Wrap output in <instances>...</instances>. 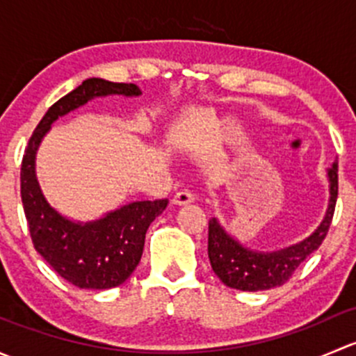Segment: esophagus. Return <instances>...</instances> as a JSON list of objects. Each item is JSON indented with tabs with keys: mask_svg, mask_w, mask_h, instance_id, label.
<instances>
[{
	"mask_svg": "<svg viewBox=\"0 0 356 356\" xmlns=\"http://www.w3.org/2000/svg\"><path fill=\"white\" fill-rule=\"evenodd\" d=\"M193 201H195V195H193L191 191H188V189L177 191L174 195V198H172V203L174 204H188V203H193Z\"/></svg>",
	"mask_w": 356,
	"mask_h": 356,
	"instance_id": "34e87169",
	"label": "esophagus"
}]
</instances>
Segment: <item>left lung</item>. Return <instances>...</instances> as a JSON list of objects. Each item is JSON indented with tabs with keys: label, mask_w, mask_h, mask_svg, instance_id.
Listing matches in <instances>:
<instances>
[{
	"label": "left lung",
	"mask_w": 356,
	"mask_h": 356,
	"mask_svg": "<svg viewBox=\"0 0 356 356\" xmlns=\"http://www.w3.org/2000/svg\"><path fill=\"white\" fill-rule=\"evenodd\" d=\"M329 204L318 227L303 241L275 251L251 250L229 234L218 218L208 222V258L215 275L239 291H264L282 286L293 272L322 245L331 225L337 200V161L327 170Z\"/></svg>",
	"instance_id": "1"
}]
</instances>
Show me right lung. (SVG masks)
<instances>
[{"label": "right lung", "instance_id": "1", "mask_svg": "<svg viewBox=\"0 0 356 356\" xmlns=\"http://www.w3.org/2000/svg\"><path fill=\"white\" fill-rule=\"evenodd\" d=\"M141 96L136 84L86 79L55 103L35 127L20 168V195L35 251L60 277L81 289H110L131 277L141 260L146 231L168 200L132 201L89 222L72 220L48 203L35 175V155L53 122L95 98Z\"/></svg>", "mask_w": 356, "mask_h": 356}]
</instances>
